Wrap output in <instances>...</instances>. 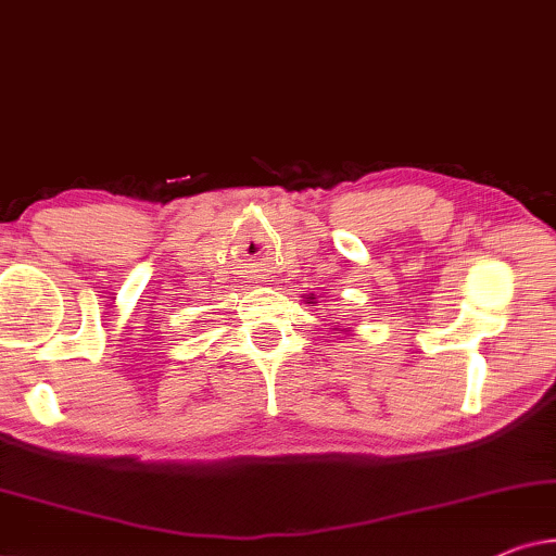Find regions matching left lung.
<instances>
[{
  "mask_svg": "<svg viewBox=\"0 0 556 556\" xmlns=\"http://www.w3.org/2000/svg\"><path fill=\"white\" fill-rule=\"evenodd\" d=\"M304 300H307V304H312V307H315V304H317V300H315V294H307V296H304ZM334 330H338V332H342V334H353V330H350V327H334Z\"/></svg>",
  "mask_w": 556,
  "mask_h": 556,
  "instance_id": "8db88e82",
  "label": "left lung"
}]
</instances>
